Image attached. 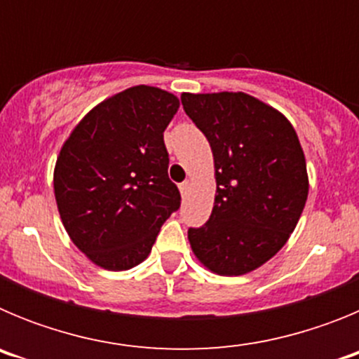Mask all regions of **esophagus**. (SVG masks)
<instances>
[{
  "mask_svg": "<svg viewBox=\"0 0 359 359\" xmlns=\"http://www.w3.org/2000/svg\"><path fill=\"white\" fill-rule=\"evenodd\" d=\"M189 190H190V182H183L182 185H180V192H182L183 198H185V196L189 194Z\"/></svg>",
  "mask_w": 359,
  "mask_h": 359,
  "instance_id": "obj_1",
  "label": "esophagus"
}]
</instances>
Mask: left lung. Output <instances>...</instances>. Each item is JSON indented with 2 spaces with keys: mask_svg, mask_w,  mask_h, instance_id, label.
I'll return each mask as SVG.
<instances>
[{
  "mask_svg": "<svg viewBox=\"0 0 359 359\" xmlns=\"http://www.w3.org/2000/svg\"><path fill=\"white\" fill-rule=\"evenodd\" d=\"M214 154L210 219L189 228L190 248L223 277L250 273L287 243L309 192L306 156L290 120L246 93H183Z\"/></svg>",
  "mask_w": 359,
  "mask_h": 359,
  "instance_id": "left-lung-1",
  "label": "left lung"
}]
</instances>
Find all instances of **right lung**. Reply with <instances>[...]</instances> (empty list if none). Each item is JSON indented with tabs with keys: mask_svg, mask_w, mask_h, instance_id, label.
I'll list each match as a JSON object with an SVG mask.
<instances>
[{
	"mask_svg": "<svg viewBox=\"0 0 359 359\" xmlns=\"http://www.w3.org/2000/svg\"><path fill=\"white\" fill-rule=\"evenodd\" d=\"M180 100L133 86L75 126L53 170V192L73 244L93 264L131 269L147 259L161 224L180 208L163 131Z\"/></svg>",
	"mask_w": 359,
	"mask_h": 359,
	"instance_id": "add662e5",
	"label": "right lung"
}]
</instances>
